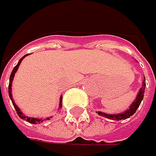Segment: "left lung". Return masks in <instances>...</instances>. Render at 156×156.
<instances>
[{"label":"left lung","instance_id":"1","mask_svg":"<svg viewBox=\"0 0 156 156\" xmlns=\"http://www.w3.org/2000/svg\"><path fill=\"white\" fill-rule=\"evenodd\" d=\"M145 86H146V84H145V78H144V80L143 82V85H142L141 89L139 90L138 94H137V96H136L135 100L129 106V109H127L123 113H119V114H107V113H104V112H101V111H99V112L96 111V113H98L99 116H103L104 118L114 119V120H121V119H126L129 118L130 116H132L136 112V110H137V108H139L142 100L144 99Z\"/></svg>","mask_w":156,"mask_h":156}]
</instances>
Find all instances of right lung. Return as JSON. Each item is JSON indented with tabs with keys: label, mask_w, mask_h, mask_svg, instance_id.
Listing matches in <instances>:
<instances>
[{
	"label": "right lung",
	"mask_w": 156,
	"mask_h": 156,
	"mask_svg": "<svg viewBox=\"0 0 156 156\" xmlns=\"http://www.w3.org/2000/svg\"><path fill=\"white\" fill-rule=\"evenodd\" d=\"M26 56H27V55H25L24 57H22L20 60H19V62H18V63L16 64V66L12 69V73H11V75H10V82H9V87H8V92H9V96H10V98H11V100H12V105H13V107H14V108H15V110H16V113H17V115L19 116V118L20 119H25V120H27V122H29V123H31V124H37V123H40V122H42L43 120H45V119H49V118H47V119H37V118H29V117H27V116H26L25 114H23L22 113V111L20 110V108H19L17 106H16V104L14 103V101L12 100V80H13V77H14V74H15V73H16V71L18 70V67H19V65H20V63L22 62V61H23V59L26 57ZM62 96H61V98H60V106H59V109L62 108ZM52 118V117H51ZM50 118V119H51Z\"/></svg>",
	"instance_id": "1"
}]
</instances>
